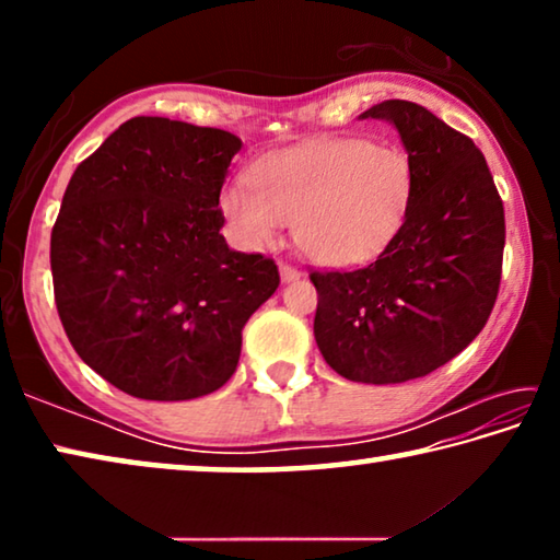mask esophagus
I'll list each match as a JSON object with an SVG mask.
<instances>
[{"mask_svg":"<svg viewBox=\"0 0 560 560\" xmlns=\"http://www.w3.org/2000/svg\"><path fill=\"white\" fill-rule=\"evenodd\" d=\"M279 273H281V281H283V283H291V281H299V279H301V271L289 267V264H281Z\"/></svg>","mask_w":560,"mask_h":560,"instance_id":"34e87169","label":"esophagus"}]
</instances>
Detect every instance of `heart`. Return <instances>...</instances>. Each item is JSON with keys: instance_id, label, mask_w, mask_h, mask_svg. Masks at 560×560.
Listing matches in <instances>:
<instances>
[{"instance_id": "b5f03b06", "label": "heart", "mask_w": 560, "mask_h": 560, "mask_svg": "<svg viewBox=\"0 0 560 560\" xmlns=\"http://www.w3.org/2000/svg\"><path fill=\"white\" fill-rule=\"evenodd\" d=\"M249 183L236 179L220 195L226 222L244 244H271L283 224H293V244L308 261L355 269L400 234L415 165L402 148L336 138L257 160Z\"/></svg>"}]
</instances>
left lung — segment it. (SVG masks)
<instances>
[{"instance_id":"left-lung-1","label":"left lung","mask_w":560,"mask_h":560,"mask_svg":"<svg viewBox=\"0 0 560 560\" xmlns=\"http://www.w3.org/2000/svg\"><path fill=\"white\" fill-rule=\"evenodd\" d=\"M365 118L400 136L415 165L412 205L371 267L311 273L314 336L338 375L393 385L438 371L485 328L499 293L504 205L479 148L428 108L383 101Z\"/></svg>"}]
</instances>
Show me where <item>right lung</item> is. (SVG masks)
Instances as JSON below:
<instances>
[{
	"mask_svg": "<svg viewBox=\"0 0 560 560\" xmlns=\"http://www.w3.org/2000/svg\"><path fill=\"white\" fill-rule=\"evenodd\" d=\"M242 140L138 116L75 167L51 232L54 296L83 363L140 400H192L230 381L242 328L279 287L220 234Z\"/></svg>",
	"mask_w": 560,
	"mask_h": 560,
	"instance_id": "1",
	"label": "right lung"
}]
</instances>
